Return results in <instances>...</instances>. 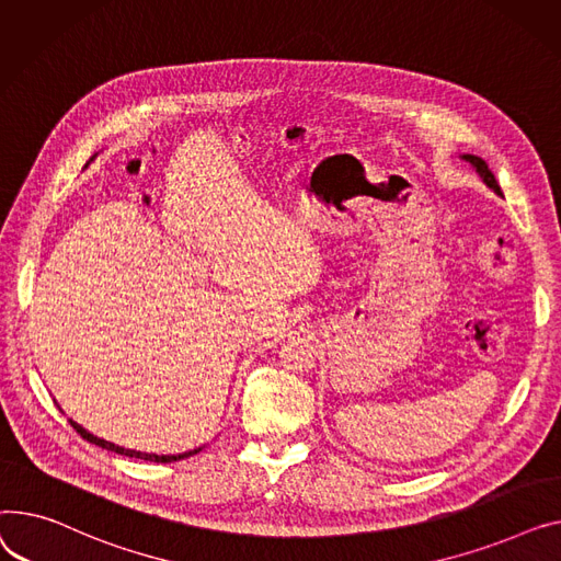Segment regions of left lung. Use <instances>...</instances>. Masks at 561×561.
I'll return each instance as SVG.
<instances>
[{
  "label": "left lung",
  "instance_id": "obj_1",
  "mask_svg": "<svg viewBox=\"0 0 561 561\" xmlns=\"http://www.w3.org/2000/svg\"><path fill=\"white\" fill-rule=\"evenodd\" d=\"M462 160H467V162H471V168L478 172V176L484 181V185L486 187H491L493 192L496 194H501V185H499V181L493 179V174H491V170L486 168V162L480 158V156H473V153H462Z\"/></svg>",
  "mask_w": 561,
  "mask_h": 561
}]
</instances>
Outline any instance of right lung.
<instances>
[{
    "label": "right lung",
    "mask_w": 561,
    "mask_h": 561,
    "mask_svg": "<svg viewBox=\"0 0 561 561\" xmlns=\"http://www.w3.org/2000/svg\"><path fill=\"white\" fill-rule=\"evenodd\" d=\"M96 156V153H94ZM92 156V158H94ZM90 158V160H92ZM88 168V164H85ZM70 425L75 427V431L85 439V442H90V444H94V446H102V448H106V450H113V453H119V455H126V457H136V459H147V462H156V465H168V462H176V459H183V457H190V455H194V453H199L204 446H199V448H192V450H185V453H179V455H156V453H142V450H134V448H124V446H117V444H113V442H106V439H102V437H96V435H92V433H88L83 425H79L77 421H72L70 419Z\"/></svg>",
    "instance_id": "1"
}]
</instances>
